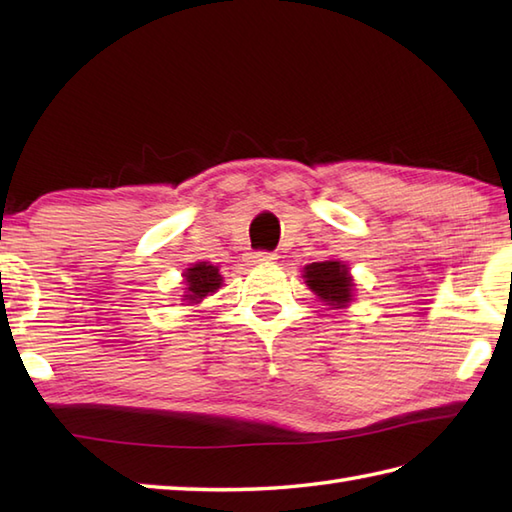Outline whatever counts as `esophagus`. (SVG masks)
Segmentation results:
<instances>
[{"mask_svg": "<svg viewBox=\"0 0 512 512\" xmlns=\"http://www.w3.org/2000/svg\"><path fill=\"white\" fill-rule=\"evenodd\" d=\"M277 255L275 253H266V250H257V253L250 255V262L255 264H268V262H275Z\"/></svg>", "mask_w": 512, "mask_h": 512, "instance_id": "obj_1", "label": "esophagus"}]
</instances>
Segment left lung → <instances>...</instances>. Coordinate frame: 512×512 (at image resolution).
I'll return each instance as SVG.
<instances>
[{
	"label": "left lung",
	"instance_id": "8db88e82",
	"mask_svg": "<svg viewBox=\"0 0 512 512\" xmlns=\"http://www.w3.org/2000/svg\"><path fill=\"white\" fill-rule=\"evenodd\" d=\"M303 279L314 295L325 301V306L347 308V303L354 299V279L339 259L308 264L303 268Z\"/></svg>",
	"mask_w": 512,
	"mask_h": 512
}]
</instances>
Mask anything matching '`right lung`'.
<instances>
[{"instance_id":"right-lung-1","label":"right lung","mask_w":512,"mask_h":512,"mask_svg":"<svg viewBox=\"0 0 512 512\" xmlns=\"http://www.w3.org/2000/svg\"><path fill=\"white\" fill-rule=\"evenodd\" d=\"M222 275L220 268L209 264V262H198L193 264L191 268L184 270V301L187 303H200L204 297L213 295V292L222 286Z\"/></svg>"}]
</instances>
